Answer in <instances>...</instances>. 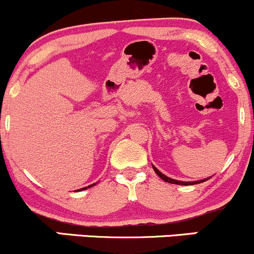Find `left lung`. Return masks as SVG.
Listing matches in <instances>:
<instances>
[{
  "instance_id": "left-lung-1",
  "label": "left lung",
  "mask_w": 254,
  "mask_h": 254,
  "mask_svg": "<svg viewBox=\"0 0 254 254\" xmlns=\"http://www.w3.org/2000/svg\"><path fill=\"white\" fill-rule=\"evenodd\" d=\"M153 168H154V171H155V173H156L157 176H159L160 178H161L162 180H165V182L171 183V184H177V185H194V184H199V183L205 182V179H203V180H198V182H179V180H174V179H171V178L166 177L165 174H162L161 172H160L159 170H157L156 167H154V166H153ZM208 179H209V178H208ZM208 179H206V180H208Z\"/></svg>"
}]
</instances>
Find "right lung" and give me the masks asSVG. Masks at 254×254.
Returning a JSON list of instances; mask_svg holds the SVG:
<instances>
[{"label": "right lung", "mask_w": 254, "mask_h": 254, "mask_svg": "<svg viewBox=\"0 0 254 254\" xmlns=\"http://www.w3.org/2000/svg\"><path fill=\"white\" fill-rule=\"evenodd\" d=\"M90 186H93V185H90ZM83 189H87V188H83Z\"/></svg>", "instance_id": "add662e5"}]
</instances>
